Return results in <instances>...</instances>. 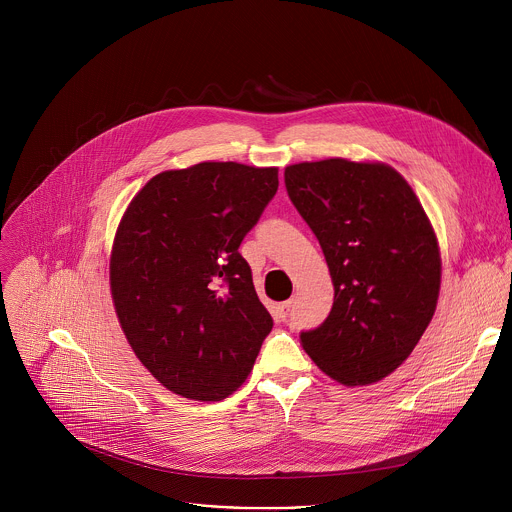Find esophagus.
Segmentation results:
<instances>
[{"instance_id": "esophagus-1", "label": "esophagus", "mask_w": 512, "mask_h": 512, "mask_svg": "<svg viewBox=\"0 0 512 512\" xmlns=\"http://www.w3.org/2000/svg\"><path fill=\"white\" fill-rule=\"evenodd\" d=\"M291 304H294V302L287 300V302H283V304H279V306H277V312H279V318H281V320H287V318H289Z\"/></svg>"}]
</instances>
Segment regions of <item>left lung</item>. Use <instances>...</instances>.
<instances>
[{"instance_id":"8db88e82","label":"left lung","mask_w":512,"mask_h":512,"mask_svg":"<svg viewBox=\"0 0 512 512\" xmlns=\"http://www.w3.org/2000/svg\"><path fill=\"white\" fill-rule=\"evenodd\" d=\"M287 194L314 231L334 283L326 322L300 342L346 387L373 385L409 358L442 285L437 235L389 164L326 158L285 168Z\"/></svg>"}]
</instances>
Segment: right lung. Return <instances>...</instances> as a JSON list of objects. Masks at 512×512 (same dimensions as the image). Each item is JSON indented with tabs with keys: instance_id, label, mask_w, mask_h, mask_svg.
<instances>
[{
	"instance_id": "add662e5",
	"label": "right lung",
	"mask_w": 512,
	"mask_h": 512,
	"mask_svg": "<svg viewBox=\"0 0 512 512\" xmlns=\"http://www.w3.org/2000/svg\"><path fill=\"white\" fill-rule=\"evenodd\" d=\"M277 168L164 170L125 208L109 257L119 326L156 381L194 401L233 395L273 320L239 253L277 192Z\"/></svg>"
}]
</instances>
